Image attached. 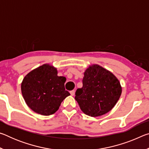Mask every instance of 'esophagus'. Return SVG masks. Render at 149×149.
<instances>
[{
	"label": "esophagus",
	"mask_w": 149,
	"mask_h": 149,
	"mask_svg": "<svg viewBox=\"0 0 149 149\" xmlns=\"http://www.w3.org/2000/svg\"><path fill=\"white\" fill-rule=\"evenodd\" d=\"M70 94H71L72 96H74V95H75V91L74 90L71 91H70Z\"/></svg>",
	"instance_id": "esophagus-1"
}]
</instances>
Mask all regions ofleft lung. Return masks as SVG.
Instances as JSON below:
<instances>
[{
  "mask_svg": "<svg viewBox=\"0 0 149 149\" xmlns=\"http://www.w3.org/2000/svg\"><path fill=\"white\" fill-rule=\"evenodd\" d=\"M122 91L120 81L112 72L93 64L85 71L83 87L77 89L75 99L84 114L97 117L114 108Z\"/></svg>",
  "mask_w": 149,
  "mask_h": 149,
  "instance_id": "obj_1",
  "label": "left lung"
}]
</instances>
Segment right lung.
Masks as SVG:
<instances>
[{"label": "right lung", "instance_id": "obj_1", "mask_svg": "<svg viewBox=\"0 0 149 149\" xmlns=\"http://www.w3.org/2000/svg\"><path fill=\"white\" fill-rule=\"evenodd\" d=\"M66 78L58 76L56 68L45 64L31 70L21 84L22 93L27 105L37 114L49 116L58 110L70 93L65 90Z\"/></svg>", "mask_w": 149, "mask_h": 149}]
</instances>
